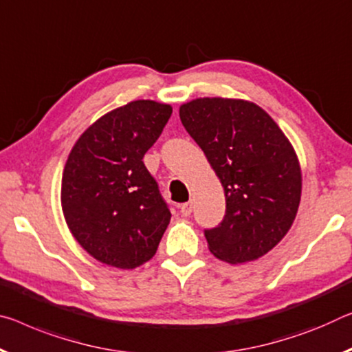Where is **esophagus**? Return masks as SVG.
<instances>
[{
    "mask_svg": "<svg viewBox=\"0 0 352 352\" xmlns=\"http://www.w3.org/2000/svg\"><path fill=\"white\" fill-rule=\"evenodd\" d=\"M178 210H180V213L183 216H189V214L192 213V204L191 202H186V204L178 205Z\"/></svg>",
    "mask_w": 352,
    "mask_h": 352,
    "instance_id": "34e87169",
    "label": "esophagus"
}]
</instances>
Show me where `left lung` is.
I'll list each match as a JSON object with an SVG mask.
<instances>
[{"label": "left lung", "mask_w": 352, "mask_h": 352, "mask_svg": "<svg viewBox=\"0 0 352 352\" xmlns=\"http://www.w3.org/2000/svg\"><path fill=\"white\" fill-rule=\"evenodd\" d=\"M180 119L224 186V219L204 230L211 254L228 263L260 258L298 213L302 183L292 144L260 106L244 100H192Z\"/></svg>", "instance_id": "8db88e82"}]
</instances>
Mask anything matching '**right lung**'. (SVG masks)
I'll return each mask as SVG.
<instances>
[{
	"mask_svg": "<svg viewBox=\"0 0 352 352\" xmlns=\"http://www.w3.org/2000/svg\"><path fill=\"white\" fill-rule=\"evenodd\" d=\"M169 104L138 100L82 133L64 167V216L94 258L133 270L155 255L170 221L144 155L163 133Z\"/></svg>",
	"mask_w": 352,
	"mask_h": 352,
	"instance_id": "right-lung-1",
	"label": "right lung"
}]
</instances>
